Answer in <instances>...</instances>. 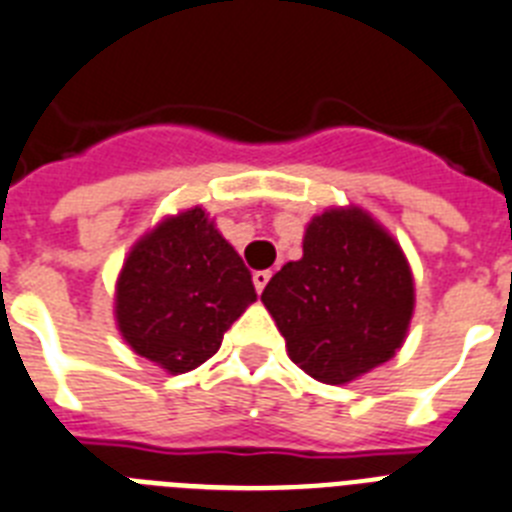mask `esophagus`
Wrapping results in <instances>:
<instances>
[{"instance_id": "34e87169", "label": "esophagus", "mask_w": 512, "mask_h": 512, "mask_svg": "<svg viewBox=\"0 0 512 512\" xmlns=\"http://www.w3.org/2000/svg\"><path fill=\"white\" fill-rule=\"evenodd\" d=\"M269 280H272V269H256V272H253V285H256V293H264V287Z\"/></svg>"}]
</instances>
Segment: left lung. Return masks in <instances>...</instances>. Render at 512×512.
Masks as SVG:
<instances>
[{
    "instance_id": "1",
    "label": "left lung",
    "mask_w": 512,
    "mask_h": 512,
    "mask_svg": "<svg viewBox=\"0 0 512 512\" xmlns=\"http://www.w3.org/2000/svg\"><path fill=\"white\" fill-rule=\"evenodd\" d=\"M308 377L348 384L403 348L416 308L411 264L390 230L361 206H329L303 232V256L261 293Z\"/></svg>"
}]
</instances>
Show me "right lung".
<instances>
[{"label":"right lung","instance_id":"add662e5","mask_svg":"<svg viewBox=\"0 0 512 512\" xmlns=\"http://www.w3.org/2000/svg\"><path fill=\"white\" fill-rule=\"evenodd\" d=\"M253 301L248 266L206 209L190 206L133 243L114 285V322L133 353L185 374L217 353Z\"/></svg>","mask_w":512,"mask_h":512}]
</instances>
